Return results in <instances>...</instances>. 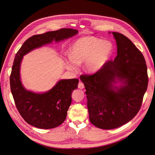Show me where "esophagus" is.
I'll return each instance as SVG.
<instances>
[{"label": "esophagus", "mask_w": 155, "mask_h": 155, "mask_svg": "<svg viewBox=\"0 0 155 155\" xmlns=\"http://www.w3.org/2000/svg\"><path fill=\"white\" fill-rule=\"evenodd\" d=\"M78 88H80V89H83V88L84 87V84L81 81H80L78 83Z\"/></svg>", "instance_id": "1"}]
</instances>
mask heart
<instances>
[{
    "label": "heart",
    "instance_id": "b5f03b06",
    "mask_svg": "<svg viewBox=\"0 0 155 155\" xmlns=\"http://www.w3.org/2000/svg\"><path fill=\"white\" fill-rule=\"evenodd\" d=\"M114 51L112 42L95 37H84L75 40L65 59L68 69L75 71L84 62V69L89 73L101 71L111 58Z\"/></svg>",
    "mask_w": 155,
    "mask_h": 155
}]
</instances>
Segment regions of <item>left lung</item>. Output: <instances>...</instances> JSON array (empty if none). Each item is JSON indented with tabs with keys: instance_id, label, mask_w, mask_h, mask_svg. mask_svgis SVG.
I'll use <instances>...</instances> for the list:
<instances>
[{
	"instance_id": "8db88e82",
	"label": "left lung",
	"mask_w": 155,
	"mask_h": 155,
	"mask_svg": "<svg viewBox=\"0 0 155 155\" xmlns=\"http://www.w3.org/2000/svg\"><path fill=\"white\" fill-rule=\"evenodd\" d=\"M112 34L117 47L114 61L93 75L80 76L86 90L90 120L103 129L120 127L137 115L148 82L142 53L125 35Z\"/></svg>"
}]
</instances>
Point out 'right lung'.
Segmentation results:
<instances>
[{
  "instance_id": "right-lung-1",
  "label": "right lung",
  "mask_w": 155,
  "mask_h": 155,
  "mask_svg": "<svg viewBox=\"0 0 155 155\" xmlns=\"http://www.w3.org/2000/svg\"><path fill=\"white\" fill-rule=\"evenodd\" d=\"M72 29H61L29 38L16 54L10 77L11 91L21 117L29 124L40 129H51L61 124L67 117L72 102V93L77 89L78 80L62 79L47 92L35 93L26 90L22 84L21 64L23 56L32 50L59 42L78 34Z\"/></svg>"
}]
</instances>
